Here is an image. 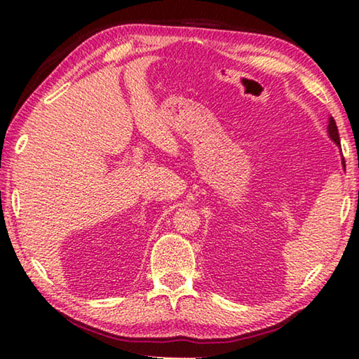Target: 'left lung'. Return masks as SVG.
I'll return each instance as SVG.
<instances>
[{"label":"left lung","instance_id":"8db88e82","mask_svg":"<svg viewBox=\"0 0 359 359\" xmlns=\"http://www.w3.org/2000/svg\"><path fill=\"white\" fill-rule=\"evenodd\" d=\"M327 136L331 137V141L336 142L339 147H340V139H339V131H337V126H336V121H334L332 117H330L327 120ZM345 168V165H344Z\"/></svg>","mask_w":359,"mask_h":359}]
</instances>
